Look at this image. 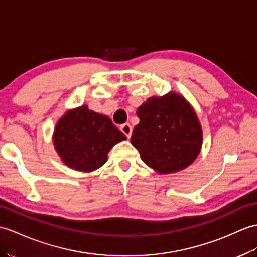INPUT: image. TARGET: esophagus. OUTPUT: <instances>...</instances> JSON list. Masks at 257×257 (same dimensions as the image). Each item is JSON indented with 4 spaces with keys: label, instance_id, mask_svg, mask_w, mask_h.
Returning <instances> with one entry per match:
<instances>
[{
    "label": "esophagus",
    "instance_id": "obj_1",
    "mask_svg": "<svg viewBox=\"0 0 257 257\" xmlns=\"http://www.w3.org/2000/svg\"><path fill=\"white\" fill-rule=\"evenodd\" d=\"M120 130L122 131V133H123L124 135L127 136L128 139L130 138V137H131V133H133V127H131L129 123H123V124H121Z\"/></svg>",
    "mask_w": 257,
    "mask_h": 257
}]
</instances>
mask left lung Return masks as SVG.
<instances>
[{
  "label": "left lung",
  "instance_id": "left-lung-1",
  "mask_svg": "<svg viewBox=\"0 0 257 257\" xmlns=\"http://www.w3.org/2000/svg\"><path fill=\"white\" fill-rule=\"evenodd\" d=\"M140 122L130 142L141 160L159 174L180 172L199 156L202 128L182 94L170 92L148 98L137 109Z\"/></svg>",
  "mask_w": 257,
  "mask_h": 257
}]
</instances>
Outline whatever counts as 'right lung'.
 I'll return each instance as SVG.
<instances>
[{
    "label": "right lung",
    "mask_w": 257,
    "mask_h": 257,
    "mask_svg": "<svg viewBox=\"0 0 257 257\" xmlns=\"http://www.w3.org/2000/svg\"><path fill=\"white\" fill-rule=\"evenodd\" d=\"M126 139L108 116L88 109L87 105L65 111L52 135L62 162L80 172L99 169L106 163L110 149Z\"/></svg>",
    "instance_id": "1"
}]
</instances>
